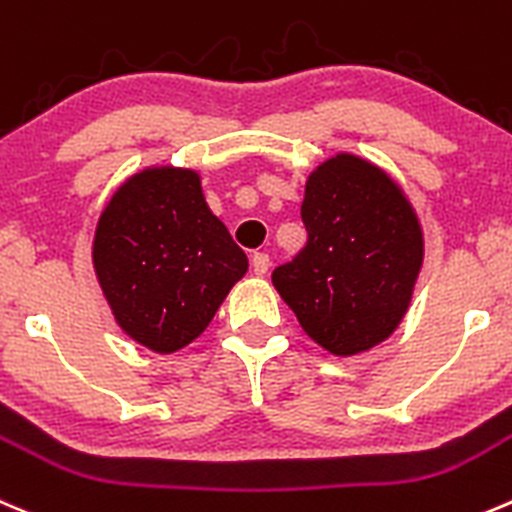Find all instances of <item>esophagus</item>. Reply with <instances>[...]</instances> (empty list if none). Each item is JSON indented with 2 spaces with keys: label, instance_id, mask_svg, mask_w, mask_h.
<instances>
[{
  "label": "esophagus",
  "instance_id": "obj_1",
  "mask_svg": "<svg viewBox=\"0 0 512 512\" xmlns=\"http://www.w3.org/2000/svg\"><path fill=\"white\" fill-rule=\"evenodd\" d=\"M252 270H255V275H267V270H270V255H265V252H255L252 255Z\"/></svg>",
  "mask_w": 512,
  "mask_h": 512
}]
</instances>
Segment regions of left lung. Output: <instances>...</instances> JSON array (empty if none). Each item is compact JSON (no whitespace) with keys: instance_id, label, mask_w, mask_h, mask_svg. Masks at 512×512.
<instances>
[{"instance_id":"8db88e82","label":"left lung","mask_w":512,"mask_h":512,"mask_svg":"<svg viewBox=\"0 0 512 512\" xmlns=\"http://www.w3.org/2000/svg\"><path fill=\"white\" fill-rule=\"evenodd\" d=\"M307 245L272 272L302 330L330 355L388 340L423 267V227L403 187L357 155L330 157L305 182Z\"/></svg>"}]
</instances>
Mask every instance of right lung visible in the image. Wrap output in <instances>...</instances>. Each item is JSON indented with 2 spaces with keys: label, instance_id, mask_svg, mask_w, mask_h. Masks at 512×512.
I'll return each instance as SVG.
<instances>
[{
  "label": "right lung",
  "instance_id": "1",
  "mask_svg": "<svg viewBox=\"0 0 512 512\" xmlns=\"http://www.w3.org/2000/svg\"><path fill=\"white\" fill-rule=\"evenodd\" d=\"M92 265L124 335L170 355L205 332L247 255L207 207L200 172L162 165L117 187L94 230Z\"/></svg>",
  "mask_w": 512,
  "mask_h": 512
}]
</instances>
